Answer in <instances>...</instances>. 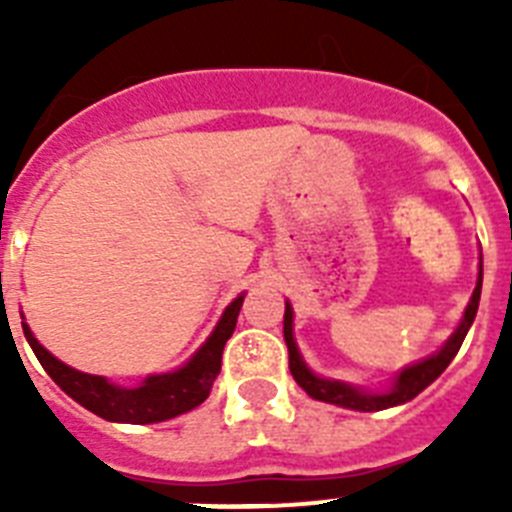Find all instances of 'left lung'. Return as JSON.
<instances>
[{"label": "left lung", "instance_id": "left-lung-1", "mask_svg": "<svg viewBox=\"0 0 512 512\" xmlns=\"http://www.w3.org/2000/svg\"><path fill=\"white\" fill-rule=\"evenodd\" d=\"M479 292H482V269H479L477 287H474V295L469 300L467 310H464V320L456 328L454 336L446 341V346L438 351V354L428 356V359L418 361V364L408 366L405 372L397 374L395 387L390 392H382V395H372V392H364L359 387H351V384L336 382V379H323L315 377L302 361L300 351L295 346V338H292V307H284V341H287L289 348V372L295 377V382L300 384L302 390L312 397V400L320 402H333V405H341V408L361 410V413H372V410H384V408H395V405H402V402L413 400L415 395L428 387L433 379H438L443 374V369L454 361V356L459 354L461 343H464V336H467L469 325L474 323V315H477L479 307Z\"/></svg>", "mask_w": 512, "mask_h": 512}]
</instances>
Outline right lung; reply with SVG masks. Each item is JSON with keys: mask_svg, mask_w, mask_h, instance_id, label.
I'll list each match as a JSON object with an SVG mask.
<instances>
[{"mask_svg": "<svg viewBox=\"0 0 512 512\" xmlns=\"http://www.w3.org/2000/svg\"><path fill=\"white\" fill-rule=\"evenodd\" d=\"M243 295L235 297L223 312V318L212 330V336L207 338L205 346L182 366L171 374H158V377H148L146 382L135 387V390H125L110 384L104 377H94V374L76 372L56 356L48 354L38 343V338L30 333L27 323H22L25 338L30 348L35 351L43 369L51 374L53 382L61 387L69 397H74L79 405L92 410L94 415L104 420H115V423H161V420L176 418V415L187 413V410L197 408L210 397L212 382L220 374V361H223V348L228 338L233 336L235 320L241 312Z\"/></svg>", "mask_w": 512, "mask_h": 512, "instance_id": "1", "label": "right lung"}]
</instances>
